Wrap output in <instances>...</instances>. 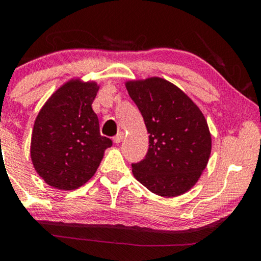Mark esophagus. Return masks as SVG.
Segmentation results:
<instances>
[{"mask_svg":"<svg viewBox=\"0 0 261 261\" xmlns=\"http://www.w3.org/2000/svg\"><path fill=\"white\" fill-rule=\"evenodd\" d=\"M124 136H125L124 133H119L115 137H114V142H115V143H120L121 141L124 140Z\"/></svg>","mask_w":261,"mask_h":261,"instance_id":"obj_1","label":"esophagus"}]
</instances>
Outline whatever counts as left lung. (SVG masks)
I'll return each mask as SVG.
<instances>
[{"label": "left lung", "mask_w": 261, "mask_h": 261, "mask_svg": "<svg viewBox=\"0 0 261 261\" xmlns=\"http://www.w3.org/2000/svg\"><path fill=\"white\" fill-rule=\"evenodd\" d=\"M145 120L148 152L133 164V174L151 193L174 197L190 190L211 154V134L200 108L161 77L125 82Z\"/></svg>", "instance_id": "1"}]
</instances>
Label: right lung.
<instances>
[{"label": "right lung", "instance_id": "add662e5", "mask_svg": "<svg viewBox=\"0 0 261 261\" xmlns=\"http://www.w3.org/2000/svg\"><path fill=\"white\" fill-rule=\"evenodd\" d=\"M99 85L72 79L50 95L35 119L31 158L50 187L74 190L97 172L112 140L101 136L92 103Z\"/></svg>", "mask_w": 261, "mask_h": 261}]
</instances>
